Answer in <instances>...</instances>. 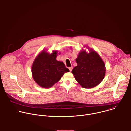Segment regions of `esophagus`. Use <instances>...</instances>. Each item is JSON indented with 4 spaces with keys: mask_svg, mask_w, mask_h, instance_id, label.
<instances>
[{
    "mask_svg": "<svg viewBox=\"0 0 131 131\" xmlns=\"http://www.w3.org/2000/svg\"><path fill=\"white\" fill-rule=\"evenodd\" d=\"M72 69H73V67H72V66H71V67H69V69L70 71H71V70H72Z\"/></svg>",
    "mask_w": 131,
    "mask_h": 131,
    "instance_id": "1",
    "label": "esophagus"
}]
</instances>
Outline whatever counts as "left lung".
Instances as JSON below:
<instances>
[{
    "instance_id": "left-lung-1",
    "label": "left lung",
    "mask_w": 131,
    "mask_h": 131,
    "mask_svg": "<svg viewBox=\"0 0 131 131\" xmlns=\"http://www.w3.org/2000/svg\"><path fill=\"white\" fill-rule=\"evenodd\" d=\"M90 52L82 50L79 53L76 61L77 66L71 72L76 81L82 88H93L99 84L105 75V65L99 54L95 51Z\"/></svg>"
}]
</instances>
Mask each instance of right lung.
I'll list each match as a JSON object with an SVG mask.
<instances>
[{"label":"right lung","mask_w":131,"mask_h":131,"mask_svg":"<svg viewBox=\"0 0 131 131\" xmlns=\"http://www.w3.org/2000/svg\"><path fill=\"white\" fill-rule=\"evenodd\" d=\"M58 52L42 51L34 60L31 72L35 81L41 87L49 88L57 83L65 72H69L62 62L57 60Z\"/></svg>","instance_id":"obj_1"}]
</instances>
